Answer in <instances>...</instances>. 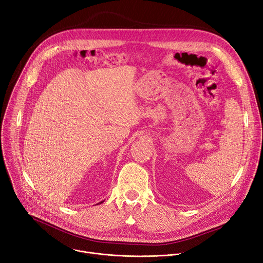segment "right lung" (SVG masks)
I'll list each match as a JSON object with an SVG mask.
<instances>
[{"label": "right lung", "mask_w": 263, "mask_h": 263, "mask_svg": "<svg viewBox=\"0 0 263 263\" xmlns=\"http://www.w3.org/2000/svg\"><path fill=\"white\" fill-rule=\"evenodd\" d=\"M100 203H102V202H100Z\"/></svg>", "instance_id": "right-lung-1"}]
</instances>
